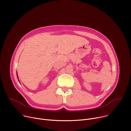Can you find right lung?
<instances>
[{
    "instance_id": "right-lung-1",
    "label": "right lung",
    "mask_w": 131,
    "mask_h": 131,
    "mask_svg": "<svg viewBox=\"0 0 131 131\" xmlns=\"http://www.w3.org/2000/svg\"><path fill=\"white\" fill-rule=\"evenodd\" d=\"M18 81H19V80H18Z\"/></svg>"
}]
</instances>
